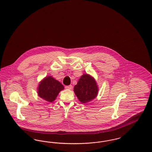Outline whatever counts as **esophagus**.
Here are the masks:
<instances>
[{"label":"esophagus","instance_id":"1","mask_svg":"<svg viewBox=\"0 0 152 152\" xmlns=\"http://www.w3.org/2000/svg\"><path fill=\"white\" fill-rule=\"evenodd\" d=\"M65 88L66 89H71L72 88V86H71V85H70V86H65Z\"/></svg>","mask_w":152,"mask_h":152}]
</instances>
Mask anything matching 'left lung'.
<instances>
[{
  "label": "left lung",
  "mask_w": 152,
  "mask_h": 152,
  "mask_svg": "<svg viewBox=\"0 0 152 152\" xmlns=\"http://www.w3.org/2000/svg\"><path fill=\"white\" fill-rule=\"evenodd\" d=\"M98 88L94 78L88 74H84L74 87V92L81 102L86 103L97 96Z\"/></svg>",
  "instance_id": "1"
}]
</instances>
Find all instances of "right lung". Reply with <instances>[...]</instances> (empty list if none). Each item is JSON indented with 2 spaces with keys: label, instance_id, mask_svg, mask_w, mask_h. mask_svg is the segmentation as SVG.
I'll list each match as a JSON object with an SVG mask.
<instances>
[{
  "label": "right lung",
  "instance_id": "obj_1",
  "mask_svg": "<svg viewBox=\"0 0 152 152\" xmlns=\"http://www.w3.org/2000/svg\"><path fill=\"white\" fill-rule=\"evenodd\" d=\"M63 89H64V86L58 81L49 76L40 83L37 88V94L44 100L52 102Z\"/></svg>",
  "mask_w": 152,
  "mask_h": 152
}]
</instances>
